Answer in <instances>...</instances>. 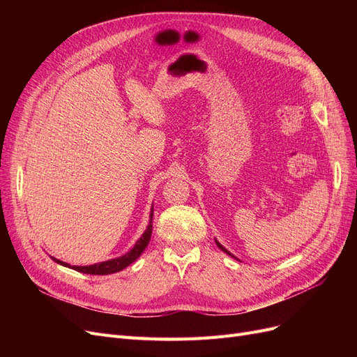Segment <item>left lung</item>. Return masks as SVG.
<instances>
[{"mask_svg":"<svg viewBox=\"0 0 357 357\" xmlns=\"http://www.w3.org/2000/svg\"><path fill=\"white\" fill-rule=\"evenodd\" d=\"M214 241H215V244H218V247H219V248H220V250H222V252H225V253H226V255H229V256H231V257H235V256H234V255H232V253H231V252H229V250H226V248H225V247H223V245H222V244H220V243H219V241H218V240H214ZM235 259H236V257H235Z\"/></svg>","mask_w":357,"mask_h":357,"instance_id":"left-lung-1","label":"left lung"}]
</instances>
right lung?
Returning a JSON list of instances; mask_svg holds the SVG:
<instances>
[{"mask_svg":"<svg viewBox=\"0 0 357 357\" xmlns=\"http://www.w3.org/2000/svg\"><path fill=\"white\" fill-rule=\"evenodd\" d=\"M152 220H153V207L150 210V220L146 231L143 232V235L139 236L138 241L135 243V245L129 250L128 253H125L123 256H119L116 259H110V261H105V262H100V264H93V265H86V266H77V265H70L67 262H62L56 257H52L53 261L56 264L62 265V266H67L71 269H75V271L83 273V274H92V275H107V274H114L122 271L126 266L131 265L132 262H135L137 259L144 252V248L147 247L149 241H150V236H152V231H153V226H152Z\"/></svg>","mask_w":357,"mask_h":357,"instance_id":"add662e5","label":"right lung"}]
</instances>
